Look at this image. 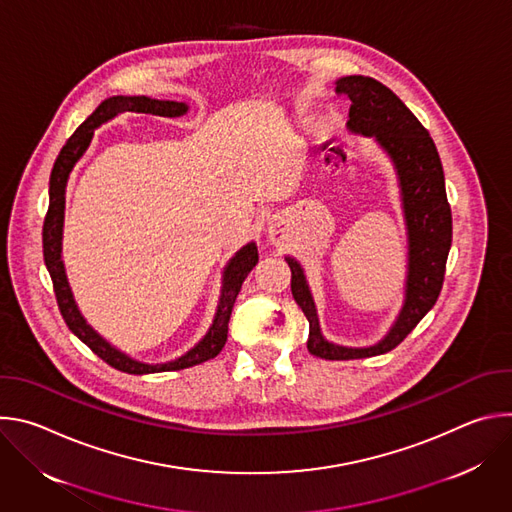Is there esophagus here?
<instances>
[{"instance_id":"34e87169","label":"esophagus","mask_w":512,"mask_h":512,"mask_svg":"<svg viewBox=\"0 0 512 512\" xmlns=\"http://www.w3.org/2000/svg\"><path fill=\"white\" fill-rule=\"evenodd\" d=\"M281 235H283V225H281V221H277V218H273V221L269 223V237L273 241H279Z\"/></svg>"}]
</instances>
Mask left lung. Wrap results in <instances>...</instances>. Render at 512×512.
<instances>
[{
  "mask_svg": "<svg viewBox=\"0 0 512 512\" xmlns=\"http://www.w3.org/2000/svg\"><path fill=\"white\" fill-rule=\"evenodd\" d=\"M336 93L350 101L348 129L375 137L391 158L407 227L405 302L387 336L369 348L340 346L322 336L304 269L296 259L285 257L291 269V294L310 322L308 350L326 360H352L393 350L435 306L452 247V210L440 154L405 103L383 83L362 75L338 79Z\"/></svg>",
  "mask_w": 512,
  "mask_h": 512,
  "instance_id": "left-lung-1",
  "label": "left lung"
}]
</instances>
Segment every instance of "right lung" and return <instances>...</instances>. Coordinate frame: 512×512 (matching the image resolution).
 Returning a JSON list of instances; mask_svg holds the SVG:
<instances>
[{"mask_svg": "<svg viewBox=\"0 0 512 512\" xmlns=\"http://www.w3.org/2000/svg\"><path fill=\"white\" fill-rule=\"evenodd\" d=\"M133 111V113H150V115H160V117H180L188 111L186 103L178 101H158L150 97H109L105 99L81 125L79 129L68 137V141L62 145V150L54 162L52 174H50V202H48V212L44 218V227H42V249H44V263L46 269L52 277L54 285V296L58 302V310L70 328V332L79 336L99 358H103L107 364H111L113 369L129 375H150V373H166V371H180L194 367V364H200L204 360L214 358L218 352L223 350L227 342V332H229V320L231 312L235 306V300L241 291V285L245 277L251 273V269L259 261L257 245L247 243L241 251L235 253V257L227 263L225 273H223V289H221V300H218V308L212 320V326L204 334V338L190 348L186 354L178 356L176 360L160 362V364H148V362H139L125 352L117 350L111 346L103 336H99L83 318V314L77 308L75 298H72V291L66 279L64 263H62V229H64V194H66V182L68 176L75 168V164L83 158L87 148L91 145L93 133L99 125L105 121L117 117L119 113Z\"/></svg>", "mask_w": 512, "mask_h": 512, "instance_id": "obj_1", "label": "right lung"}]
</instances>
